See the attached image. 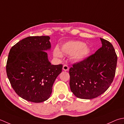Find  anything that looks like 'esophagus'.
<instances>
[{
	"instance_id": "1",
	"label": "esophagus",
	"mask_w": 124,
	"mask_h": 124,
	"mask_svg": "<svg viewBox=\"0 0 124 124\" xmlns=\"http://www.w3.org/2000/svg\"><path fill=\"white\" fill-rule=\"evenodd\" d=\"M62 70H65V71H67V70H69V67L67 65H64L62 67Z\"/></svg>"
}]
</instances>
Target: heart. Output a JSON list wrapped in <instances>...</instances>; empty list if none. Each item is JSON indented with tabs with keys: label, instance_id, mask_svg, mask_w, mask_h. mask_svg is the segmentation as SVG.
Here are the masks:
<instances>
[{
	"label": "heart",
	"instance_id": "b5f03b06",
	"mask_svg": "<svg viewBox=\"0 0 124 124\" xmlns=\"http://www.w3.org/2000/svg\"><path fill=\"white\" fill-rule=\"evenodd\" d=\"M62 52L66 55H70V59L73 62H79L84 60L90 52V48L84 42L81 41H70L64 44L62 46ZM58 47L54 50V57L61 58L62 54Z\"/></svg>",
	"mask_w": 124,
	"mask_h": 124
}]
</instances>
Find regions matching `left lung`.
<instances>
[{
	"label": "left lung",
	"instance_id": "left-lung-1",
	"mask_svg": "<svg viewBox=\"0 0 124 124\" xmlns=\"http://www.w3.org/2000/svg\"><path fill=\"white\" fill-rule=\"evenodd\" d=\"M100 39L102 47L82 61L75 62L69 70L70 90L81 99L99 96L109 88L114 79L117 55L110 42Z\"/></svg>",
	"mask_w": 124,
	"mask_h": 124
}]
</instances>
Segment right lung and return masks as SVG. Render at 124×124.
<instances>
[{
	"mask_svg": "<svg viewBox=\"0 0 124 124\" xmlns=\"http://www.w3.org/2000/svg\"><path fill=\"white\" fill-rule=\"evenodd\" d=\"M50 39L47 36L28 37L12 46L9 52L7 77L16 94L29 102L46 101L62 71V64L51 65L48 60L45 51L51 48Z\"/></svg>",
	"mask_w": 124,
	"mask_h": 124,
	"instance_id": "add662e5",
	"label": "right lung"
}]
</instances>
